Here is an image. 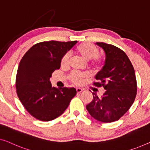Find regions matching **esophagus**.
<instances>
[{
    "label": "esophagus",
    "mask_w": 150,
    "mask_h": 150,
    "mask_svg": "<svg viewBox=\"0 0 150 150\" xmlns=\"http://www.w3.org/2000/svg\"><path fill=\"white\" fill-rule=\"evenodd\" d=\"M76 91H77V93H81L83 91V89L81 88H76Z\"/></svg>",
    "instance_id": "34e87169"
}]
</instances>
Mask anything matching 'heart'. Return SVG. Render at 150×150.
I'll use <instances>...</instances> for the list:
<instances>
[{"label":"heart","mask_w":150,"mask_h":150,"mask_svg":"<svg viewBox=\"0 0 150 150\" xmlns=\"http://www.w3.org/2000/svg\"><path fill=\"white\" fill-rule=\"evenodd\" d=\"M74 52L81 57L83 59L86 61H89L93 59L92 64L93 69H100L103 64V61L98 57V49L96 46L88 42H83L78 45L75 48ZM69 56L65 54L62 57L61 61V65L62 67H67L69 64ZM87 77L86 74H79V73H73L71 75V79L73 83L76 84H80L85 78Z\"/></svg>","instance_id":"obj_1"}]
</instances>
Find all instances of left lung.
<instances>
[{"label": "left lung", "instance_id": "left-lung-1", "mask_svg": "<svg viewBox=\"0 0 150 150\" xmlns=\"http://www.w3.org/2000/svg\"><path fill=\"white\" fill-rule=\"evenodd\" d=\"M105 53L103 67L96 75L97 87L106 89L101 97L92 93L93 100L86 106L89 115L102 122L116 121L132 106L137 94L133 67L123 51L111 44L96 42Z\"/></svg>", "mask_w": 150, "mask_h": 150}]
</instances>
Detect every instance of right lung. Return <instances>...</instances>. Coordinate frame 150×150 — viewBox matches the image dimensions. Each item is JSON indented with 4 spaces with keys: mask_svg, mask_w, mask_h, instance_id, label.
Listing matches in <instances>:
<instances>
[{
    "mask_svg": "<svg viewBox=\"0 0 150 150\" xmlns=\"http://www.w3.org/2000/svg\"><path fill=\"white\" fill-rule=\"evenodd\" d=\"M77 41L42 42L29 49L20 61L16 77L19 99L37 119L50 121L61 116L77 93L74 88H56L50 79L61 59Z\"/></svg>",
    "mask_w": 150,
    "mask_h": 150,
    "instance_id": "right-lung-1",
    "label": "right lung"
}]
</instances>
